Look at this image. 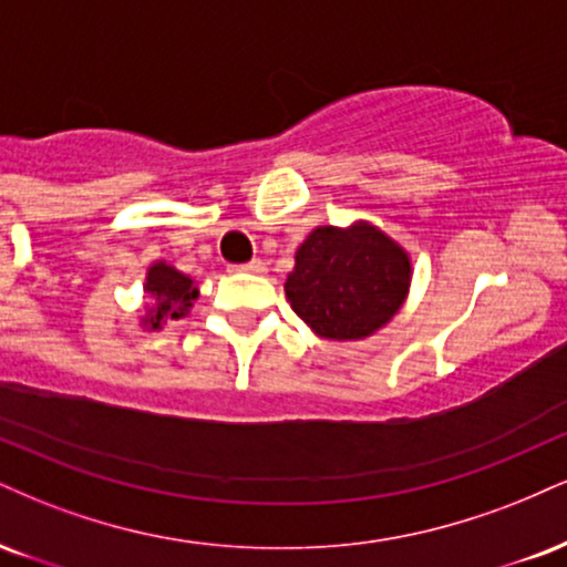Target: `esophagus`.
Here are the masks:
<instances>
[{"mask_svg": "<svg viewBox=\"0 0 567 567\" xmlns=\"http://www.w3.org/2000/svg\"><path fill=\"white\" fill-rule=\"evenodd\" d=\"M229 271H248V275H264L266 264L261 261V258H254V261H248V264H229Z\"/></svg>", "mask_w": 567, "mask_h": 567, "instance_id": "1", "label": "esophagus"}]
</instances>
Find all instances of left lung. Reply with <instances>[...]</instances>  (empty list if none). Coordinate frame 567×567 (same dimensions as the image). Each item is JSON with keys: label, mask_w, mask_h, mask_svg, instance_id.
<instances>
[{"label": "left lung", "mask_w": 567, "mask_h": 567, "mask_svg": "<svg viewBox=\"0 0 567 567\" xmlns=\"http://www.w3.org/2000/svg\"><path fill=\"white\" fill-rule=\"evenodd\" d=\"M409 258L370 224L313 229L296 254L285 292L311 330L332 340L372 336L404 303Z\"/></svg>", "instance_id": "left-lung-1"}]
</instances>
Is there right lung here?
<instances>
[{
  "label": "right lung",
  "instance_id": "obj_1",
  "mask_svg": "<svg viewBox=\"0 0 567 567\" xmlns=\"http://www.w3.org/2000/svg\"><path fill=\"white\" fill-rule=\"evenodd\" d=\"M147 292L155 298V306H150L145 313V324L150 330H158L166 319H179L193 306L197 290L193 279L184 277L168 264H155L147 275Z\"/></svg>",
  "mask_w": 567,
  "mask_h": 567
}]
</instances>
